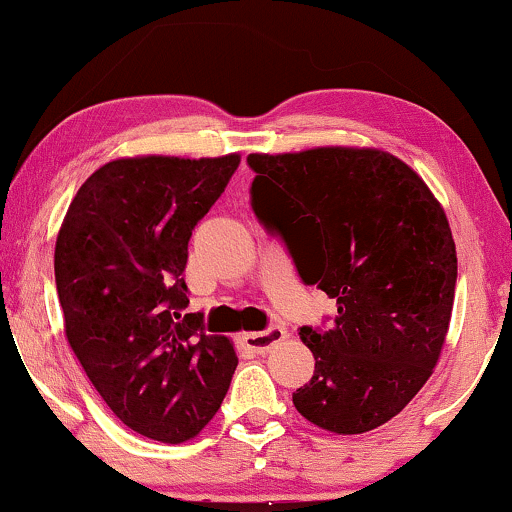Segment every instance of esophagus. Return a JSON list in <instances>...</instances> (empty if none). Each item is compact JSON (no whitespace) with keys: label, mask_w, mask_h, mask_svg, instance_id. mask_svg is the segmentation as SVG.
I'll use <instances>...</instances> for the list:
<instances>
[{"label":"esophagus","mask_w":512,"mask_h":512,"mask_svg":"<svg viewBox=\"0 0 512 512\" xmlns=\"http://www.w3.org/2000/svg\"><path fill=\"white\" fill-rule=\"evenodd\" d=\"M286 335H288V331L283 326H271L262 333L241 335V345L252 354H264V352H269V349L274 345H278V342L286 338Z\"/></svg>","instance_id":"1"}]
</instances>
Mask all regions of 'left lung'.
<instances>
[{"label": "left lung", "mask_w": 512, "mask_h": 512, "mask_svg": "<svg viewBox=\"0 0 512 512\" xmlns=\"http://www.w3.org/2000/svg\"><path fill=\"white\" fill-rule=\"evenodd\" d=\"M248 165L255 217L302 281L338 300L331 328H300L314 375L295 409L338 435L375 430L425 385L449 331L458 264L442 205L375 148L250 153Z\"/></svg>", "instance_id": "1"}]
</instances>
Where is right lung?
<instances>
[{
  "label": "right lung",
  "instance_id": "right-lung-1",
  "mask_svg": "<svg viewBox=\"0 0 512 512\" xmlns=\"http://www.w3.org/2000/svg\"><path fill=\"white\" fill-rule=\"evenodd\" d=\"M241 155H144L103 165L77 191L56 238L66 338L127 428L179 444L215 416L238 357L184 314L189 241Z\"/></svg>",
  "mask_w": 512,
  "mask_h": 512
}]
</instances>
